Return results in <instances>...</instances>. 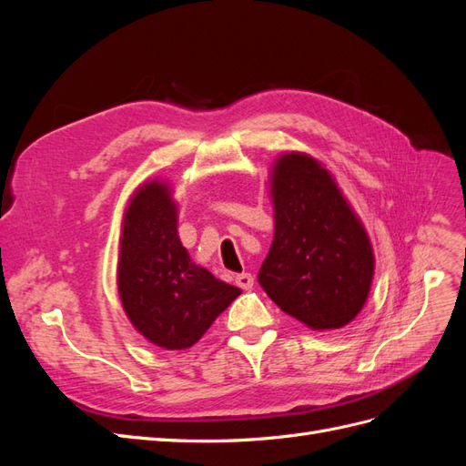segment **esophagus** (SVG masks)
Returning a JSON list of instances; mask_svg holds the SVG:
<instances>
[{"label": "esophagus", "mask_w": 466, "mask_h": 466, "mask_svg": "<svg viewBox=\"0 0 466 466\" xmlns=\"http://www.w3.org/2000/svg\"><path fill=\"white\" fill-rule=\"evenodd\" d=\"M235 281H237V286L241 288V289H250L252 286H255V278H252V274H248V272L237 274Z\"/></svg>", "instance_id": "esophagus-1"}]
</instances>
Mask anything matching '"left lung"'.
Returning a JSON list of instances; mask_svg holds the SVG:
<instances>
[{
	"mask_svg": "<svg viewBox=\"0 0 466 466\" xmlns=\"http://www.w3.org/2000/svg\"><path fill=\"white\" fill-rule=\"evenodd\" d=\"M270 185L276 228L258 284L309 329H342L370 295L368 233L330 173L305 153L281 155Z\"/></svg>",
	"mask_w": 466,
	"mask_h": 466,
	"instance_id": "1",
	"label": "left lung"
}]
</instances>
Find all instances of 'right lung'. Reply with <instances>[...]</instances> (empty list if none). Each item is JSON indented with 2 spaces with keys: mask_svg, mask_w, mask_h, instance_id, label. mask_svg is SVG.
I'll use <instances>...</instances> for the list:
<instances>
[{
  "mask_svg": "<svg viewBox=\"0 0 466 466\" xmlns=\"http://www.w3.org/2000/svg\"><path fill=\"white\" fill-rule=\"evenodd\" d=\"M118 293L126 315L165 350L196 344L241 289L196 266L177 233V206L167 185L139 188L126 209Z\"/></svg>",
  "mask_w": 466,
  "mask_h": 466,
  "instance_id": "1",
  "label": "right lung"
}]
</instances>
